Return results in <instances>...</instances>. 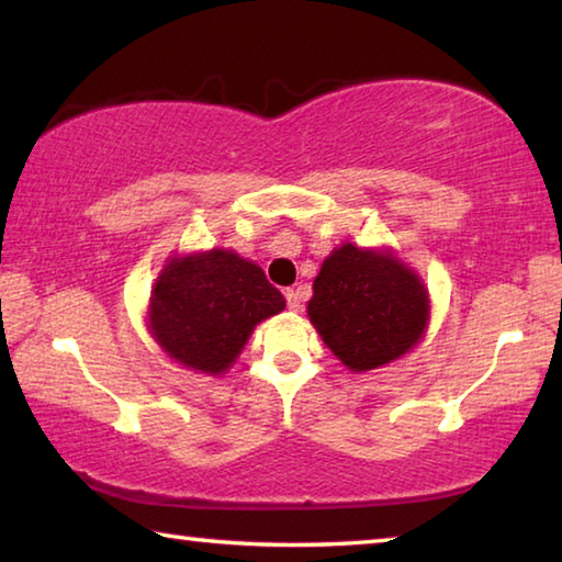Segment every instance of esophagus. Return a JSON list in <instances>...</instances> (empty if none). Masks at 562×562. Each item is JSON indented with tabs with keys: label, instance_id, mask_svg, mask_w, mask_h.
I'll list each match as a JSON object with an SVG mask.
<instances>
[{
	"label": "esophagus",
	"instance_id": "1",
	"mask_svg": "<svg viewBox=\"0 0 562 562\" xmlns=\"http://www.w3.org/2000/svg\"><path fill=\"white\" fill-rule=\"evenodd\" d=\"M284 300H288V307L292 312H300L302 310V292L300 290H294V288L284 290Z\"/></svg>",
	"mask_w": 562,
	"mask_h": 562
}]
</instances>
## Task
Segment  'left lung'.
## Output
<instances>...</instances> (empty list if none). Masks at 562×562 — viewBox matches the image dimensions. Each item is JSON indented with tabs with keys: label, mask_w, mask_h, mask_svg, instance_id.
Instances as JSON below:
<instances>
[{
	"label": "left lung",
	"mask_w": 562,
	"mask_h": 562,
	"mask_svg": "<svg viewBox=\"0 0 562 562\" xmlns=\"http://www.w3.org/2000/svg\"><path fill=\"white\" fill-rule=\"evenodd\" d=\"M312 290L310 322L351 372L404 357L429 322L424 282L389 250L345 243L322 262Z\"/></svg>",
	"instance_id": "1"
}]
</instances>
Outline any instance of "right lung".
<instances>
[{
  "label": "right lung",
  "instance_id": "1",
  "mask_svg": "<svg viewBox=\"0 0 562 562\" xmlns=\"http://www.w3.org/2000/svg\"><path fill=\"white\" fill-rule=\"evenodd\" d=\"M284 310L262 268L233 250L170 258L150 292L148 329L170 359L203 374H225L255 325Z\"/></svg>",
  "mask_w": 562,
  "mask_h": 562
}]
</instances>
